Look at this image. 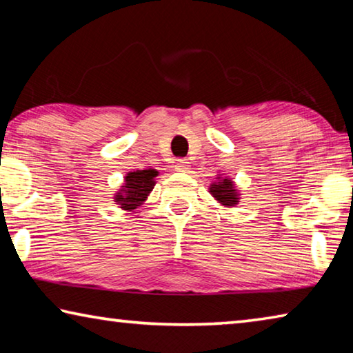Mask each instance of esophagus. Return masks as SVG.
Segmentation results:
<instances>
[{
  "label": "esophagus",
  "mask_w": 353,
  "mask_h": 353,
  "mask_svg": "<svg viewBox=\"0 0 353 353\" xmlns=\"http://www.w3.org/2000/svg\"><path fill=\"white\" fill-rule=\"evenodd\" d=\"M176 170L181 172H187L190 170V162L187 159H179L176 162Z\"/></svg>",
  "instance_id": "obj_1"
}]
</instances>
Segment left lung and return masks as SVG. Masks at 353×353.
I'll return each instance as SVG.
<instances>
[{"mask_svg":"<svg viewBox=\"0 0 353 353\" xmlns=\"http://www.w3.org/2000/svg\"><path fill=\"white\" fill-rule=\"evenodd\" d=\"M221 179V177H218ZM210 193L213 194V198L216 199L219 204H223L225 207H234L238 202V191L234 187V182L230 179H221L219 182H214L210 185Z\"/></svg>","mask_w":353,"mask_h":353,"instance_id":"1","label":"left lung"}]
</instances>
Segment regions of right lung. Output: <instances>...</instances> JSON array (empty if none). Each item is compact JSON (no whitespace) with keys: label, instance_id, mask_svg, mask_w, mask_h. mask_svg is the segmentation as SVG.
Masks as SVG:
<instances>
[{"label":"right lung","instance_id":"add662e5","mask_svg":"<svg viewBox=\"0 0 353 353\" xmlns=\"http://www.w3.org/2000/svg\"><path fill=\"white\" fill-rule=\"evenodd\" d=\"M159 172L149 170H139L124 177V187L115 194V202L123 210H134L146 201L148 194L151 193L155 185V176Z\"/></svg>","mask_w":353,"mask_h":353}]
</instances>
